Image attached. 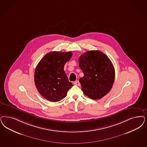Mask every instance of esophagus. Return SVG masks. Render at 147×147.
<instances>
[{"label":"esophagus","mask_w":147,"mask_h":147,"mask_svg":"<svg viewBox=\"0 0 147 147\" xmlns=\"http://www.w3.org/2000/svg\"><path fill=\"white\" fill-rule=\"evenodd\" d=\"M74 84L76 85H77V86H80V84L79 80H76V81H75L74 82Z\"/></svg>","instance_id":"obj_1"}]
</instances>
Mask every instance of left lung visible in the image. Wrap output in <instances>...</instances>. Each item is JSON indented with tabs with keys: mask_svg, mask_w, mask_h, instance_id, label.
I'll use <instances>...</instances> for the list:
<instances>
[{
	"mask_svg": "<svg viewBox=\"0 0 147 147\" xmlns=\"http://www.w3.org/2000/svg\"><path fill=\"white\" fill-rule=\"evenodd\" d=\"M79 66L84 75L79 79V82L86 96L96 100L110 91L115 71L111 61L104 53L87 51L79 57Z\"/></svg>",
	"mask_w": 147,
	"mask_h": 147,
	"instance_id": "1",
	"label": "left lung"
}]
</instances>
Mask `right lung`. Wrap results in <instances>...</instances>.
<instances>
[{
    "label": "right lung",
    "instance_id": "right-lung-1",
    "mask_svg": "<svg viewBox=\"0 0 147 147\" xmlns=\"http://www.w3.org/2000/svg\"><path fill=\"white\" fill-rule=\"evenodd\" d=\"M71 56V51H51L45 55L36 67V87L40 95L49 101H60L73 86L64 71V66Z\"/></svg>",
    "mask_w": 147,
    "mask_h": 147
}]
</instances>
